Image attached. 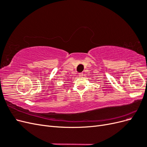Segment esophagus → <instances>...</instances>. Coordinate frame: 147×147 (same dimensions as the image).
<instances>
[{
	"label": "esophagus",
	"mask_w": 147,
	"mask_h": 147,
	"mask_svg": "<svg viewBox=\"0 0 147 147\" xmlns=\"http://www.w3.org/2000/svg\"><path fill=\"white\" fill-rule=\"evenodd\" d=\"M83 75H84L83 72H80V73H79V74H78V75H79L80 77H83Z\"/></svg>",
	"instance_id": "1"
}]
</instances>
